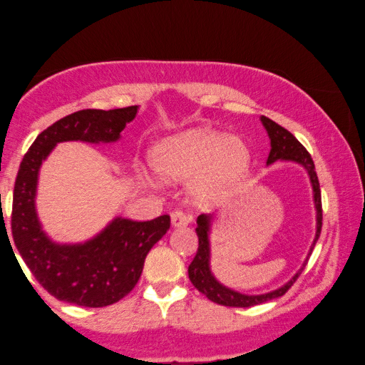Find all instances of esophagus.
Segmentation results:
<instances>
[{
  "label": "esophagus",
  "instance_id": "obj_1",
  "mask_svg": "<svg viewBox=\"0 0 365 365\" xmlns=\"http://www.w3.org/2000/svg\"><path fill=\"white\" fill-rule=\"evenodd\" d=\"M190 222V217L187 213H184L181 208H176V210L171 212V223L175 228H184Z\"/></svg>",
  "mask_w": 365,
  "mask_h": 365
}]
</instances>
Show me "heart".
<instances>
[{"mask_svg": "<svg viewBox=\"0 0 365 365\" xmlns=\"http://www.w3.org/2000/svg\"><path fill=\"white\" fill-rule=\"evenodd\" d=\"M150 163L165 181L195 176V194L204 200H218L232 192L246 176L250 150L239 137L194 129L157 143Z\"/></svg>", "mask_w": 365, "mask_h": 365, "instance_id": "b5f03b06", "label": "heart"}]
</instances>
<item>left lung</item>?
Here are the masks:
<instances>
[{"label":"left lung","mask_w":365,"mask_h":365,"mask_svg":"<svg viewBox=\"0 0 365 365\" xmlns=\"http://www.w3.org/2000/svg\"><path fill=\"white\" fill-rule=\"evenodd\" d=\"M260 119H262V124H264L267 129L268 137H270V145H272L267 165H272L277 160L296 161V163L302 165L304 168L307 170L310 176V182H312V189H314L315 210H317V232H315L314 244L312 247H310V252H309L310 255L312 254L315 242L319 241V236L322 231V194H320L317 173H315L314 160L310 157V153L306 150V147H304L288 129H284L283 126H279V124L272 121L270 118L262 116ZM210 222H212L210 215H200V217L197 218L195 231H197V237H199V249H197L194 260L190 262L187 273H189L190 283H192L195 288L202 292V294L207 296L208 299L213 302L222 304V306H228V307H252V306H257V304L272 301L274 297L283 296L284 292L291 288L292 283L299 278L304 267H306V264H304L301 270L297 272L288 283L283 284L282 288L267 292V294L247 296V294H241V292L226 288V286L217 282V278H215L210 272V242H208Z\"/></svg>","instance_id":"left-lung-1"}]
</instances>
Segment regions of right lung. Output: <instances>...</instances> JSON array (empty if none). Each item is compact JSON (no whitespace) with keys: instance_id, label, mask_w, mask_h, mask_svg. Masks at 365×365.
Wrapping results in <instances>:
<instances>
[{"instance_id":"right-lung-1","label":"right lung","mask_w":365,"mask_h":365,"mask_svg":"<svg viewBox=\"0 0 365 365\" xmlns=\"http://www.w3.org/2000/svg\"><path fill=\"white\" fill-rule=\"evenodd\" d=\"M137 108L76 111L40 133L21 161L11 215L13 239L35 279L59 301L105 307L123 299L139 282L148 250L170 230V215L150 222L115 218L91 241L56 244L41 230L35 210L40 165L56 143L115 142Z\"/></svg>"}]
</instances>
